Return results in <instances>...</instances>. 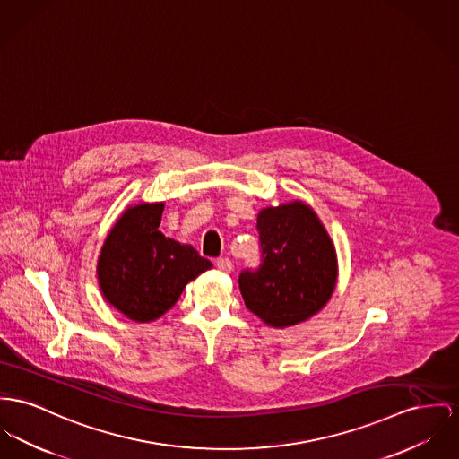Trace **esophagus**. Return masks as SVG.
I'll return each instance as SVG.
<instances>
[{
    "label": "esophagus",
    "mask_w": 459,
    "mask_h": 459,
    "mask_svg": "<svg viewBox=\"0 0 459 459\" xmlns=\"http://www.w3.org/2000/svg\"><path fill=\"white\" fill-rule=\"evenodd\" d=\"M215 266H217V270L222 272V273H231V270H233V263H231L230 257H221V259H217V261H215Z\"/></svg>",
    "instance_id": "1"
}]
</instances>
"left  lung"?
Returning a JSON list of instances; mask_svg holds the SVG:
<instances>
[{
    "mask_svg": "<svg viewBox=\"0 0 459 459\" xmlns=\"http://www.w3.org/2000/svg\"><path fill=\"white\" fill-rule=\"evenodd\" d=\"M261 264L238 276L245 306L266 325L305 322L331 299L336 248L309 205L290 202L257 215Z\"/></svg>",
    "mask_w": 459,
    "mask_h": 459,
    "instance_id": "left-lung-1",
    "label": "left lung"
}]
</instances>
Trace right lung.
<instances>
[{
    "instance_id": "1",
    "label": "right lung",
    "mask_w": 459,
    "mask_h": 459,
    "mask_svg": "<svg viewBox=\"0 0 459 459\" xmlns=\"http://www.w3.org/2000/svg\"><path fill=\"white\" fill-rule=\"evenodd\" d=\"M163 204L128 207L102 245L97 276L104 299L134 322H153L187 281L212 268L191 245L158 231Z\"/></svg>"
}]
</instances>
